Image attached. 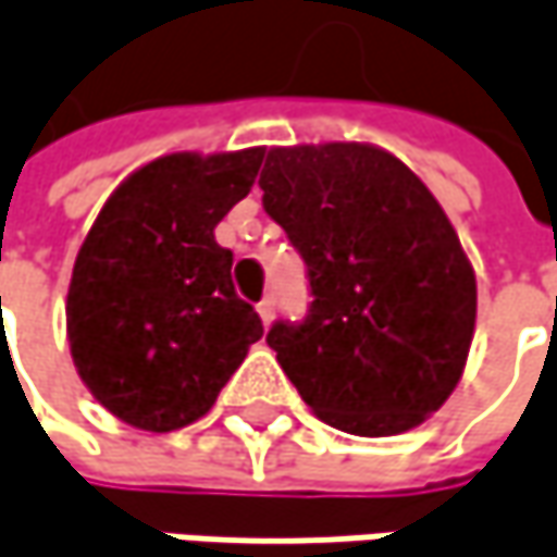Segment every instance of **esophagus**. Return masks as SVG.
I'll return each instance as SVG.
<instances>
[{
    "label": "esophagus",
    "mask_w": 557,
    "mask_h": 557,
    "mask_svg": "<svg viewBox=\"0 0 557 557\" xmlns=\"http://www.w3.org/2000/svg\"><path fill=\"white\" fill-rule=\"evenodd\" d=\"M257 313H260L263 325H272V320H275V300H272V297H263V300L257 304Z\"/></svg>",
    "instance_id": "1"
}]
</instances>
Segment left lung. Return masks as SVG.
I'll list each match as a JSON object with an SVG mask.
<instances>
[{"label": "left lung", "instance_id": "left-lung-1", "mask_svg": "<svg viewBox=\"0 0 557 557\" xmlns=\"http://www.w3.org/2000/svg\"><path fill=\"white\" fill-rule=\"evenodd\" d=\"M265 212L307 263L310 313L265 335L322 423L350 435L420 426L458 388L476 275L445 209L373 144L263 150Z\"/></svg>", "mask_w": 557, "mask_h": 557}]
</instances>
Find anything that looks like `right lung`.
Listing matches in <instances>:
<instances>
[{"instance_id":"right-lung-1","label":"right lung","mask_w":557,"mask_h":557,"mask_svg":"<svg viewBox=\"0 0 557 557\" xmlns=\"http://www.w3.org/2000/svg\"><path fill=\"white\" fill-rule=\"evenodd\" d=\"M263 150L169 153L112 190L71 272L69 345L77 375L127 426L200 420L263 322L235 294L215 225L244 200Z\"/></svg>"}]
</instances>
